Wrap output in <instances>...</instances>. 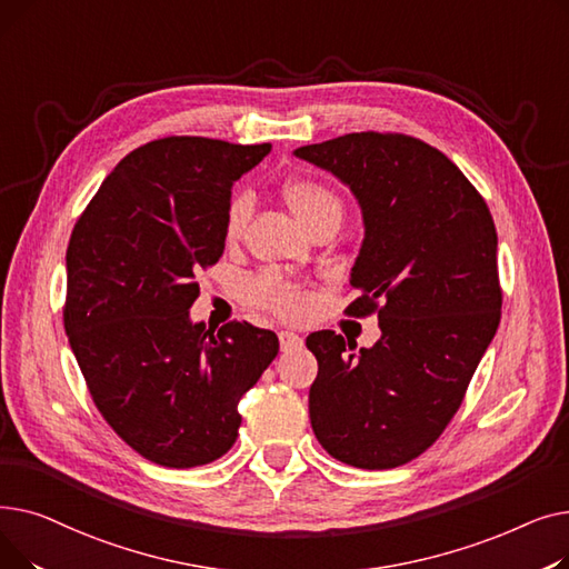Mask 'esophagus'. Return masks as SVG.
Here are the masks:
<instances>
[{
  "label": "esophagus",
  "mask_w": 569,
  "mask_h": 569,
  "mask_svg": "<svg viewBox=\"0 0 569 569\" xmlns=\"http://www.w3.org/2000/svg\"><path fill=\"white\" fill-rule=\"evenodd\" d=\"M279 343H281V350H283V352H288V350L302 348V346H305V339H302L300 335H295V332L281 330V332H279Z\"/></svg>",
  "instance_id": "1"
}]
</instances>
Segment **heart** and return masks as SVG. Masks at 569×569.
<instances>
[{"mask_svg":"<svg viewBox=\"0 0 569 569\" xmlns=\"http://www.w3.org/2000/svg\"><path fill=\"white\" fill-rule=\"evenodd\" d=\"M281 196L290 212L307 228L316 226L320 219L330 214H341L339 196L330 187H325L322 182H316V179H309V177L288 179V182H283L281 187ZM247 219H249V198L234 196L228 204L226 226H223V234L228 242H234V239L242 234ZM244 297L247 302L272 309L281 316H300L307 309V295L297 286L277 277L274 272H264L251 279L244 288Z\"/></svg>","mask_w":569,"mask_h":569,"instance_id":"1","label":"heart"}]
</instances>
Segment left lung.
<instances>
[{
	"instance_id": "8db88e82",
	"label": "left lung",
	"mask_w": 569,
	"mask_h": 569,
	"mask_svg": "<svg viewBox=\"0 0 569 569\" xmlns=\"http://www.w3.org/2000/svg\"><path fill=\"white\" fill-rule=\"evenodd\" d=\"M332 172L362 209L350 316L378 311L380 339L357 348L307 337L318 360L309 417L341 463L385 470L450 425L500 322L498 234L485 198L436 147L399 133H346L292 152Z\"/></svg>"
}]
</instances>
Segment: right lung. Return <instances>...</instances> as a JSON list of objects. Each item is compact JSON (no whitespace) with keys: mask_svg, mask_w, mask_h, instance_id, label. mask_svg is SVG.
Masks as SVG:
<instances>
[{"mask_svg":"<svg viewBox=\"0 0 569 569\" xmlns=\"http://www.w3.org/2000/svg\"><path fill=\"white\" fill-rule=\"evenodd\" d=\"M272 144L172 136L114 166L67 249L64 330L97 408L166 468L223 457L237 403L279 352L274 332L189 316L200 267L226 249L230 189Z\"/></svg>","mask_w":569,"mask_h":569,"instance_id":"obj_1","label":"right lung"}]
</instances>
